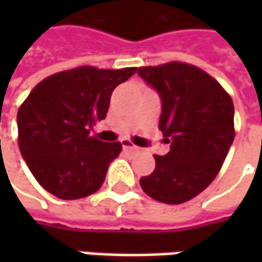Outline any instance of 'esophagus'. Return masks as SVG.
Listing matches in <instances>:
<instances>
[{
    "label": "esophagus",
    "instance_id": "34e87169",
    "mask_svg": "<svg viewBox=\"0 0 262 262\" xmlns=\"http://www.w3.org/2000/svg\"><path fill=\"white\" fill-rule=\"evenodd\" d=\"M121 144H122V148H124V150H137V147L134 146L131 141H128V140H122Z\"/></svg>",
    "mask_w": 262,
    "mask_h": 262
}]
</instances>
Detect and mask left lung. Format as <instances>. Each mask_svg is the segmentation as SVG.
<instances>
[{"label":"left lung","mask_w":262,"mask_h":262,"mask_svg":"<svg viewBox=\"0 0 262 262\" xmlns=\"http://www.w3.org/2000/svg\"><path fill=\"white\" fill-rule=\"evenodd\" d=\"M137 74L162 102L159 129L170 144L156 167L140 179L147 195L182 204L213 182L233 143L235 107L230 96L206 71L184 62L141 67Z\"/></svg>","instance_id":"obj_1"}]
</instances>
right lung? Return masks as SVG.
Instances as JSON below:
<instances>
[{
    "mask_svg": "<svg viewBox=\"0 0 262 262\" xmlns=\"http://www.w3.org/2000/svg\"><path fill=\"white\" fill-rule=\"evenodd\" d=\"M137 68L78 67L48 77L30 92L17 114L18 147L32 175L61 200L96 192L121 143L90 136L105 119L111 95Z\"/></svg>",
    "mask_w": 262,
    "mask_h": 262,
    "instance_id": "obj_1",
    "label": "right lung"
}]
</instances>
